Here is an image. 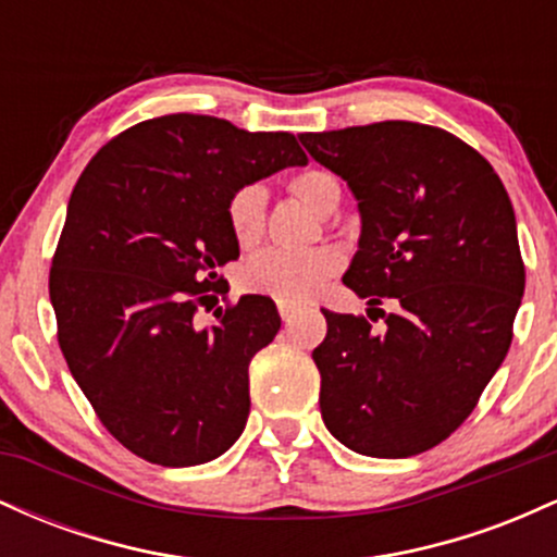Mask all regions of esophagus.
<instances>
[{
    "instance_id": "obj_1",
    "label": "esophagus",
    "mask_w": 557,
    "mask_h": 557,
    "mask_svg": "<svg viewBox=\"0 0 557 557\" xmlns=\"http://www.w3.org/2000/svg\"><path fill=\"white\" fill-rule=\"evenodd\" d=\"M277 309H280V317H283V322H285V324H290V322H293V317L298 314V306L285 304V300H280Z\"/></svg>"
}]
</instances>
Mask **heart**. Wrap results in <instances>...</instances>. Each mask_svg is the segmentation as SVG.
Here are the masks:
<instances>
[{
	"label": "heart",
	"instance_id": "1",
	"mask_svg": "<svg viewBox=\"0 0 557 557\" xmlns=\"http://www.w3.org/2000/svg\"><path fill=\"white\" fill-rule=\"evenodd\" d=\"M293 196L317 212H335L343 201V183L335 172L324 168L300 170L287 183ZM267 194L259 185H243L227 201V227L240 248H253L264 233ZM343 267V257L332 248H314L304 253L264 251L248 261L243 270V287L248 293L270 296L285 304H300L322 293L327 280Z\"/></svg>",
	"mask_w": 557,
	"mask_h": 557
}]
</instances>
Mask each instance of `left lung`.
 Segmentation results:
<instances>
[{
  "label": "left lung",
  "mask_w": 557,
  "mask_h": 557,
  "mask_svg": "<svg viewBox=\"0 0 557 557\" xmlns=\"http://www.w3.org/2000/svg\"><path fill=\"white\" fill-rule=\"evenodd\" d=\"M359 198L361 238L343 283L396 311L385 331L324 311L319 408L350 450L408 458L450 437L497 372L521 306L523 259L492 164L434 125L385 120L300 133Z\"/></svg>",
  "instance_id": "8db88e82"
}]
</instances>
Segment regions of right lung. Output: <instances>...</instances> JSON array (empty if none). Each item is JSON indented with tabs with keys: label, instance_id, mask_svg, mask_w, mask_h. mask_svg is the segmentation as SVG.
<instances>
[{
	"label": "right lung",
	"instance_id": "1",
	"mask_svg": "<svg viewBox=\"0 0 557 557\" xmlns=\"http://www.w3.org/2000/svg\"><path fill=\"white\" fill-rule=\"evenodd\" d=\"M306 162L293 133L177 112L114 136L75 183L49 272L57 341L107 432L144 461L207 463L240 437L248 363L280 314L267 296L196 314L238 259L230 196Z\"/></svg>",
	"mask_w": 557,
	"mask_h": 557
}]
</instances>
